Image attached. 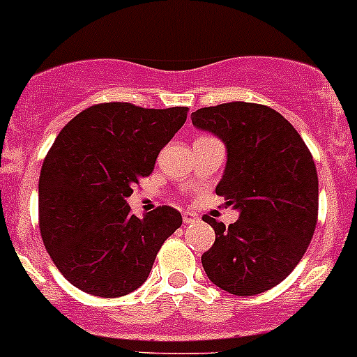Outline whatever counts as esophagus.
I'll return each instance as SVG.
<instances>
[{
    "label": "esophagus",
    "instance_id": "1",
    "mask_svg": "<svg viewBox=\"0 0 357 357\" xmlns=\"http://www.w3.org/2000/svg\"><path fill=\"white\" fill-rule=\"evenodd\" d=\"M182 221H184L185 225L195 223V221H198V214H195V212H191V211L184 212V214H182Z\"/></svg>",
    "mask_w": 357,
    "mask_h": 357
}]
</instances>
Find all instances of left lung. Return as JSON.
<instances>
[{
  "label": "left lung",
  "instance_id": "left-lung-1",
  "mask_svg": "<svg viewBox=\"0 0 357 357\" xmlns=\"http://www.w3.org/2000/svg\"><path fill=\"white\" fill-rule=\"evenodd\" d=\"M192 126L227 146L215 192L238 211L230 227L204 215L215 241L202 255L205 274L234 296H257L285 280L310 246L319 214L315 162L292 123L261 104L202 107Z\"/></svg>",
  "mask_w": 357,
  "mask_h": 357
}]
</instances>
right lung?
Returning a JSON list of instances; mask_svg holds the SVG:
<instances>
[{"instance_id":"add662e5","label":"right lung","mask_w":357,"mask_h":357,"mask_svg":"<svg viewBox=\"0 0 357 357\" xmlns=\"http://www.w3.org/2000/svg\"><path fill=\"white\" fill-rule=\"evenodd\" d=\"M185 119L188 107L106 102L81 111L58 134L38 178V221L45 250L72 285L122 297L145 283L182 215L162 205L138 218L127 198Z\"/></svg>"}]
</instances>
